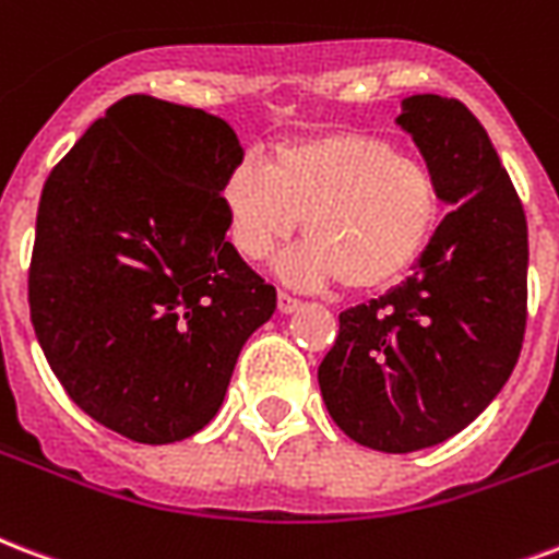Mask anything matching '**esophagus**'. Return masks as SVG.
Wrapping results in <instances>:
<instances>
[{
  "mask_svg": "<svg viewBox=\"0 0 559 559\" xmlns=\"http://www.w3.org/2000/svg\"><path fill=\"white\" fill-rule=\"evenodd\" d=\"M298 305H301V301H298L296 296H289V293H284V289H281V293H278V310H281V313H293Z\"/></svg>",
  "mask_w": 559,
  "mask_h": 559,
  "instance_id": "34e87169",
  "label": "esophagus"
}]
</instances>
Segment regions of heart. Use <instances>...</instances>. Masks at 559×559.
Masks as SVG:
<instances>
[{
  "label": "heart",
  "instance_id": "b5f03b06",
  "mask_svg": "<svg viewBox=\"0 0 559 559\" xmlns=\"http://www.w3.org/2000/svg\"><path fill=\"white\" fill-rule=\"evenodd\" d=\"M223 207L242 258H270L305 223L310 240L284 261L287 278L378 293L428 251L442 190L431 166L393 140L336 128L278 143L272 166L242 155L223 181Z\"/></svg>",
  "mask_w": 559,
  "mask_h": 559
}]
</instances>
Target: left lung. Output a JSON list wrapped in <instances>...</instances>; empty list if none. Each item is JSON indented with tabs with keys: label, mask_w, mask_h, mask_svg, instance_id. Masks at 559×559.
I'll use <instances>...</instances> for the list:
<instances>
[{
	"label": "left lung",
	"mask_w": 559,
	"mask_h": 559,
	"mask_svg": "<svg viewBox=\"0 0 559 559\" xmlns=\"http://www.w3.org/2000/svg\"><path fill=\"white\" fill-rule=\"evenodd\" d=\"M399 126L454 204L402 287L340 313L319 390L340 431L407 454L463 431L504 386L527 322V219L487 131L457 99H404Z\"/></svg>",
	"instance_id": "8db88e82"
}]
</instances>
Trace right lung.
Returning a JSON list of instances; mask_svg holds the SVG:
<instances>
[{
  "label": "right lung",
  "mask_w": 559,
  "mask_h": 559,
  "mask_svg": "<svg viewBox=\"0 0 559 559\" xmlns=\"http://www.w3.org/2000/svg\"><path fill=\"white\" fill-rule=\"evenodd\" d=\"M228 122L126 96L55 164L37 207L28 308L72 402L128 440L164 445L216 416L275 287L225 240Z\"/></svg>",
  "instance_id": "right-lung-1"
}]
</instances>
